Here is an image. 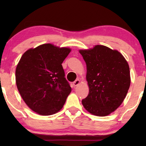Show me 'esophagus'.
I'll list each match as a JSON object with an SVG mask.
<instances>
[{"label": "esophagus", "instance_id": "esophagus-1", "mask_svg": "<svg viewBox=\"0 0 146 146\" xmlns=\"http://www.w3.org/2000/svg\"><path fill=\"white\" fill-rule=\"evenodd\" d=\"M80 83V80H76L73 82L74 86H76L78 85Z\"/></svg>", "mask_w": 146, "mask_h": 146}]
</instances>
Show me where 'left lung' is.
Returning <instances> with one entry per match:
<instances>
[{
    "label": "left lung",
    "instance_id": "8db88e82",
    "mask_svg": "<svg viewBox=\"0 0 146 146\" xmlns=\"http://www.w3.org/2000/svg\"><path fill=\"white\" fill-rule=\"evenodd\" d=\"M86 64L88 96L82 100L92 114L106 116L123 102L130 86V73L127 61L120 52L102 45L80 50Z\"/></svg>",
    "mask_w": 146,
    "mask_h": 146
}]
</instances>
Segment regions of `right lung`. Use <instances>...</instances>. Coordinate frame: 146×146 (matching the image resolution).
Listing matches in <instances>:
<instances>
[{
  "label": "right lung",
  "instance_id": "1",
  "mask_svg": "<svg viewBox=\"0 0 146 146\" xmlns=\"http://www.w3.org/2000/svg\"><path fill=\"white\" fill-rule=\"evenodd\" d=\"M70 51L44 44L26 51L17 64L16 83L20 94L40 115H52L60 110L71 92L62 66Z\"/></svg>",
  "mask_w": 146,
  "mask_h": 146
}]
</instances>
